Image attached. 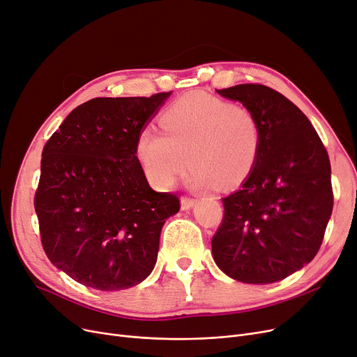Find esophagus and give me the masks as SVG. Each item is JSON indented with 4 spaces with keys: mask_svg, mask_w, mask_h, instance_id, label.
Returning <instances> with one entry per match:
<instances>
[{
    "mask_svg": "<svg viewBox=\"0 0 357 357\" xmlns=\"http://www.w3.org/2000/svg\"><path fill=\"white\" fill-rule=\"evenodd\" d=\"M195 203H197L195 198H190V197H182L181 198V207H182V210L191 208Z\"/></svg>",
    "mask_w": 357,
    "mask_h": 357,
    "instance_id": "esophagus-1",
    "label": "esophagus"
}]
</instances>
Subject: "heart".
Masks as SVG:
<instances>
[{
  "instance_id": "b5f03b06",
  "label": "heart",
  "mask_w": 357,
  "mask_h": 357,
  "mask_svg": "<svg viewBox=\"0 0 357 357\" xmlns=\"http://www.w3.org/2000/svg\"><path fill=\"white\" fill-rule=\"evenodd\" d=\"M162 132L144 127L137 137V158L149 182L167 188L188 165L195 190L234 188L255 167L261 126L252 109L194 93L170 105L160 116Z\"/></svg>"
}]
</instances>
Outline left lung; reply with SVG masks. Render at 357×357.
<instances>
[{"instance_id":"8db88e82","label":"left lung","mask_w":357,"mask_h":357,"mask_svg":"<svg viewBox=\"0 0 357 357\" xmlns=\"http://www.w3.org/2000/svg\"><path fill=\"white\" fill-rule=\"evenodd\" d=\"M217 93L254 111L262 142L241 190L222 198L214 261L242 283L283 280L321 248L334 203L328 153L311 121L277 90L250 83Z\"/></svg>"}]
</instances>
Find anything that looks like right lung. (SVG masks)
<instances>
[{"label": "right lung", "mask_w": 357, "mask_h": 357, "mask_svg": "<svg viewBox=\"0 0 357 357\" xmlns=\"http://www.w3.org/2000/svg\"><path fill=\"white\" fill-rule=\"evenodd\" d=\"M169 95L91 99L43 147L35 192L40 241L77 283L128 289L156 264L160 230L181 206L176 194L150 188L135 143Z\"/></svg>", "instance_id": "1"}]
</instances>
